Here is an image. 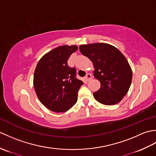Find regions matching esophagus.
Wrapping results in <instances>:
<instances>
[{"label":"esophagus","mask_w":156,"mask_h":156,"mask_svg":"<svg viewBox=\"0 0 156 156\" xmlns=\"http://www.w3.org/2000/svg\"><path fill=\"white\" fill-rule=\"evenodd\" d=\"M91 79H92V76L90 74H87V75H86V76L84 77V80L86 82L90 81Z\"/></svg>","instance_id":"obj_1"}]
</instances>
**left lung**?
I'll list each match as a JSON object with an SVG mask.
<instances>
[{
    "label": "left lung",
    "instance_id": "1",
    "mask_svg": "<svg viewBox=\"0 0 156 156\" xmlns=\"http://www.w3.org/2000/svg\"><path fill=\"white\" fill-rule=\"evenodd\" d=\"M79 49L93 63L95 78L101 82L100 89L93 92L94 98L105 105L120 102L132 80V70L127 59L118 49L104 43L81 45Z\"/></svg>",
    "mask_w": 156,
    "mask_h": 156
}]
</instances>
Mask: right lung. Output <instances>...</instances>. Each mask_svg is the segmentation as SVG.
I'll return each instance as SVG.
<instances>
[{"mask_svg":"<svg viewBox=\"0 0 156 156\" xmlns=\"http://www.w3.org/2000/svg\"><path fill=\"white\" fill-rule=\"evenodd\" d=\"M78 49L76 45H63L44 55L36 66L34 85L39 101L55 112L67 111L78 100L83 82L76 78V69L68 60Z\"/></svg>","mask_w":156,"mask_h":156,"instance_id":"obj_1","label":"right lung"}]
</instances>
